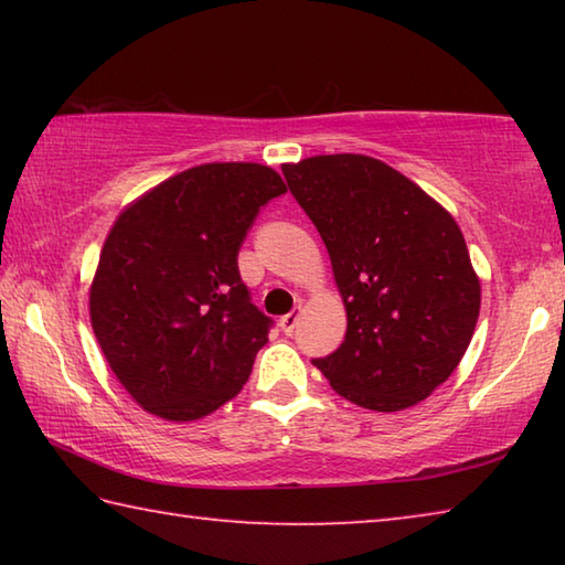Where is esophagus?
I'll use <instances>...</instances> for the list:
<instances>
[{
	"label": "esophagus",
	"mask_w": 565,
	"mask_h": 565,
	"mask_svg": "<svg viewBox=\"0 0 565 565\" xmlns=\"http://www.w3.org/2000/svg\"><path fill=\"white\" fill-rule=\"evenodd\" d=\"M299 317H301V306H299V311H291V313H286V317H281L279 327H281V331L286 333V337H291L294 329H296V323H299Z\"/></svg>",
	"instance_id": "esophagus-1"
}]
</instances>
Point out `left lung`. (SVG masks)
Returning <instances> with one entry per match:
<instances>
[{"label": "left lung", "mask_w": 565, "mask_h": 565, "mask_svg": "<svg viewBox=\"0 0 565 565\" xmlns=\"http://www.w3.org/2000/svg\"><path fill=\"white\" fill-rule=\"evenodd\" d=\"M281 171L327 244L347 309V339L313 366L356 406H416L461 363L481 309L456 218L374 157L321 154Z\"/></svg>", "instance_id": "1"}]
</instances>
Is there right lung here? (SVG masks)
I'll list each match as a JSON object with an SVG mask.
<instances>
[{
  "mask_svg": "<svg viewBox=\"0 0 565 565\" xmlns=\"http://www.w3.org/2000/svg\"><path fill=\"white\" fill-rule=\"evenodd\" d=\"M284 191L271 167L214 161L145 191L109 228L89 319L114 376L149 414L204 418L246 384L271 319L248 299L236 256Z\"/></svg>",
  "mask_w": 565,
  "mask_h": 565,
  "instance_id": "right-lung-1",
  "label": "right lung"
}]
</instances>
